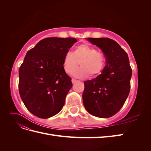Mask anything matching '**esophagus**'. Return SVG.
Listing matches in <instances>:
<instances>
[{
	"instance_id": "34e87169",
	"label": "esophagus",
	"mask_w": 151,
	"mask_h": 151,
	"mask_svg": "<svg viewBox=\"0 0 151 151\" xmlns=\"http://www.w3.org/2000/svg\"><path fill=\"white\" fill-rule=\"evenodd\" d=\"M77 81H79L78 80H76L75 79H72V84L76 83V82H77Z\"/></svg>"
}]
</instances>
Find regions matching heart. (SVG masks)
Segmentation results:
<instances>
[{
	"mask_svg": "<svg viewBox=\"0 0 151 151\" xmlns=\"http://www.w3.org/2000/svg\"><path fill=\"white\" fill-rule=\"evenodd\" d=\"M81 63V67L73 72L78 78H86L89 74L96 77L101 74L106 63L104 55L94 47L87 44L77 46L72 52H67L63 58L62 66L67 74H72Z\"/></svg>",
	"mask_w": 151,
	"mask_h": 151,
	"instance_id": "b5f03b06",
	"label": "heart"
}]
</instances>
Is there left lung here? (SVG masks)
<instances>
[{"mask_svg":"<svg viewBox=\"0 0 151 151\" xmlns=\"http://www.w3.org/2000/svg\"><path fill=\"white\" fill-rule=\"evenodd\" d=\"M101 49L106 65L97 77L84 81V106L91 115L106 118L119 111L130 93L132 68L127 53L108 38H87Z\"/></svg>","mask_w":151,"mask_h":151,"instance_id":"obj_1","label":"left lung"}]
</instances>
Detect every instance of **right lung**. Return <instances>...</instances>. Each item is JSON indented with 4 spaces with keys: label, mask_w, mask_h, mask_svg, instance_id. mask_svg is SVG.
Wrapping results in <instances>:
<instances>
[{
    "label": "right lung",
    "mask_w": 151,
    "mask_h": 151,
    "mask_svg": "<svg viewBox=\"0 0 151 151\" xmlns=\"http://www.w3.org/2000/svg\"><path fill=\"white\" fill-rule=\"evenodd\" d=\"M77 42L74 38H47L27 52L19 71V91L28 110L41 118L61 111L72 87L64 71V55Z\"/></svg>",
    "instance_id": "1"
}]
</instances>
